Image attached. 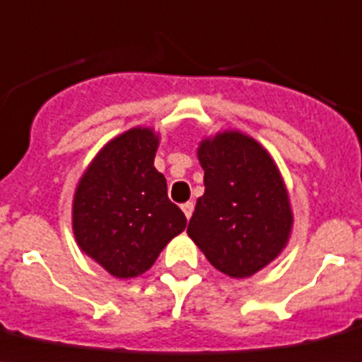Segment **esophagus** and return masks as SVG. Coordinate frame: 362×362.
<instances>
[{
    "label": "esophagus",
    "instance_id": "obj_1",
    "mask_svg": "<svg viewBox=\"0 0 362 362\" xmlns=\"http://www.w3.org/2000/svg\"><path fill=\"white\" fill-rule=\"evenodd\" d=\"M181 209H183L185 216H187V218L190 219V216H192V212H194V203H192V202L183 203V205H181Z\"/></svg>",
    "mask_w": 362,
    "mask_h": 362
}]
</instances>
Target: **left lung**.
Listing matches in <instances>:
<instances>
[{
    "label": "left lung",
    "instance_id": "8db88e82",
    "mask_svg": "<svg viewBox=\"0 0 362 362\" xmlns=\"http://www.w3.org/2000/svg\"><path fill=\"white\" fill-rule=\"evenodd\" d=\"M197 157L205 194L188 236L218 271L251 276L280 255L291 233V206L276 165L255 139L238 132L203 141Z\"/></svg>",
    "mask_w": 362,
    "mask_h": 362
}]
</instances>
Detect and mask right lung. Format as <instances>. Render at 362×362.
Returning a JSON list of instances; mask_svg holds the SVG:
<instances>
[{"instance_id":"add662e5","label":"right lung","mask_w":362,"mask_h":362,"mask_svg":"<svg viewBox=\"0 0 362 362\" xmlns=\"http://www.w3.org/2000/svg\"><path fill=\"white\" fill-rule=\"evenodd\" d=\"M156 151L151 129H129L98 151L76 188V242L117 278L150 269L187 227L183 211L168 199L165 175L153 166Z\"/></svg>"}]
</instances>
